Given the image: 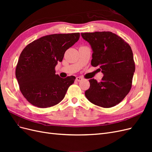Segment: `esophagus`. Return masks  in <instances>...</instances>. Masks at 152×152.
Masks as SVG:
<instances>
[{"instance_id": "1", "label": "esophagus", "mask_w": 152, "mask_h": 152, "mask_svg": "<svg viewBox=\"0 0 152 152\" xmlns=\"http://www.w3.org/2000/svg\"><path fill=\"white\" fill-rule=\"evenodd\" d=\"M82 80H83V78L81 77H76V80L78 81V82L81 81Z\"/></svg>"}]
</instances>
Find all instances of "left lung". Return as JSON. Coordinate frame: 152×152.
Wrapping results in <instances>:
<instances>
[{
    "instance_id": "left-lung-1",
    "label": "left lung",
    "mask_w": 152,
    "mask_h": 152,
    "mask_svg": "<svg viewBox=\"0 0 152 152\" xmlns=\"http://www.w3.org/2000/svg\"><path fill=\"white\" fill-rule=\"evenodd\" d=\"M81 35L93 49L91 65L99 66L104 74L99 82L89 80L86 97L99 107H113L121 103L131 89L135 71L131 48L111 31L82 33Z\"/></svg>"
}]
</instances>
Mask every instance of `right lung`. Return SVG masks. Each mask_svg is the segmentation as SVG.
I'll list each match as a JSON object with an SVG mask.
<instances>
[{"instance_id": "1", "label": "right lung", "mask_w": 152, "mask_h": 152, "mask_svg": "<svg viewBox=\"0 0 152 152\" xmlns=\"http://www.w3.org/2000/svg\"><path fill=\"white\" fill-rule=\"evenodd\" d=\"M79 37V33L48 35L33 41L22 50L16 77L21 93L32 105L48 108L65 98L75 77L63 79L55 73V66Z\"/></svg>"}]
</instances>
